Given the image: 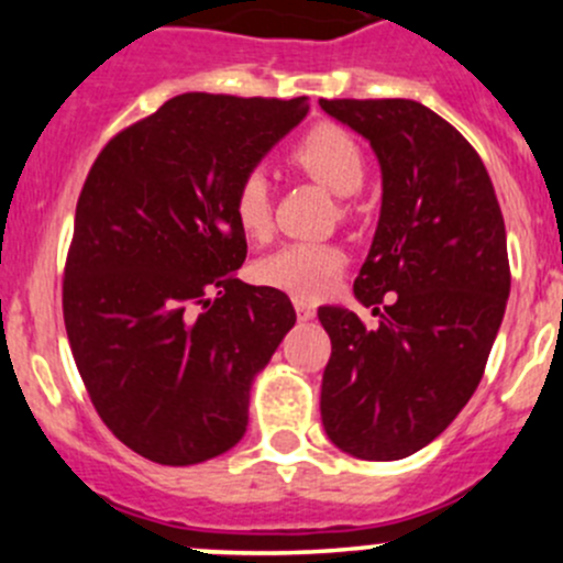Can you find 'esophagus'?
Here are the masks:
<instances>
[{"instance_id":"obj_1","label":"esophagus","mask_w":563,"mask_h":563,"mask_svg":"<svg viewBox=\"0 0 563 563\" xmlns=\"http://www.w3.org/2000/svg\"><path fill=\"white\" fill-rule=\"evenodd\" d=\"M294 308H297V316H299V321H310V318L316 316V305L310 302V299L294 297Z\"/></svg>"}]
</instances>
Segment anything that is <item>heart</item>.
<instances>
[{
    "label": "heart",
    "instance_id": "obj_1",
    "mask_svg": "<svg viewBox=\"0 0 563 563\" xmlns=\"http://www.w3.org/2000/svg\"><path fill=\"white\" fill-rule=\"evenodd\" d=\"M294 166L310 179L321 181L338 196H351L365 181V157L360 144L338 124H316L288 152ZM234 223L247 240H266L272 231L269 181L261 172H250L231 198ZM345 266L343 247L334 242H288L275 253L255 261L253 275L261 286L277 288L291 297L316 299L338 283Z\"/></svg>",
    "mask_w": 563,
    "mask_h": 563
}]
</instances>
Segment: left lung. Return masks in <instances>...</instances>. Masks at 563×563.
Listing matches in <instances>:
<instances>
[{
    "mask_svg": "<svg viewBox=\"0 0 563 563\" xmlns=\"http://www.w3.org/2000/svg\"><path fill=\"white\" fill-rule=\"evenodd\" d=\"M318 103L371 141L384 185L376 236L354 280L378 327L345 308H318L332 340L321 422L349 455L400 460L444 433L479 387L512 280L507 229L485 163L428 106Z\"/></svg>",
    "mask_w": 563,
    "mask_h": 563,
    "instance_id": "1",
    "label": "left lung"
}]
</instances>
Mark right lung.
Listing matches in <instances>:
<instances>
[{
    "label": "right lung",
    "mask_w": 563,
    "mask_h": 563,
    "mask_svg": "<svg viewBox=\"0 0 563 563\" xmlns=\"http://www.w3.org/2000/svg\"><path fill=\"white\" fill-rule=\"evenodd\" d=\"M305 113L308 98L176 95L89 168L62 280L67 340L106 428L152 463L229 452L255 373L297 321L286 294L236 277L247 242L231 198Z\"/></svg>",
    "instance_id": "obj_1"
}]
</instances>
